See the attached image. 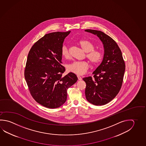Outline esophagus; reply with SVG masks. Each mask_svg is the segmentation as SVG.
<instances>
[{
	"mask_svg": "<svg viewBox=\"0 0 146 146\" xmlns=\"http://www.w3.org/2000/svg\"><path fill=\"white\" fill-rule=\"evenodd\" d=\"M77 77H78V79L79 80H81L82 79V78L80 77V76H79V75H78V76H77Z\"/></svg>",
	"mask_w": 146,
	"mask_h": 146,
	"instance_id": "obj_1",
	"label": "esophagus"
}]
</instances>
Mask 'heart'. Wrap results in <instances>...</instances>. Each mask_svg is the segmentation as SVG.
Segmentation results:
<instances>
[{"instance_id":"b5f03b06","label":"heart","mask_w":146,"mask_h":146,"mask_svg":"<svg viewBox=\"0 0 146 146\" xmlns=\"http://www.w3.org/2000/svg\"><path fill=\"white\" fill-rule=\"evenodd\" d=\"M79 44L86 53V57L93 65H97L102 59L101 51L95 50V46L88 40H81ZM61 55L65 58H70L69 48L66 45H64L61 48ZM89 68V63L87 61H74L67 66V70L75 74L81 75L85 74Z\"/></svg>"}]
</instances>
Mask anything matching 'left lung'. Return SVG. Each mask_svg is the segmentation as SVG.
Masks as SVG:
<instances>
[{
    "label": "left lung",
    "instance_id": "8db88e82",
    "mask_svg": "<svg viewBox=\"0 0 146 146\" xmlns=\"http://www.w3.org/2000/svg\"><path fill=\"white\" fill-rule=\"evenodd\" d=\"M85 31L96 35L104 44V58L93 72L94 78H83L86 84L85 94L87 100L94 105L102 106L111 101L119 92L125 74V61L119 46L110 36L95 30Z\"/></svg>",
    "mask_w": 146,
    "mask_h": 146
}]
</instances>
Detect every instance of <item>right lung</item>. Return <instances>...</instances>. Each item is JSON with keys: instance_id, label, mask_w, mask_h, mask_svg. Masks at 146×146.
Segmentation results:
<instances>
[{"instance_id": "obj_1", "label": "right lung", "mask_w": 146, "mask_h": 146, "mask_svg": "<svg viewBox=\"0 0 146 146\" xmlns=\"http://www.w3.org/2000/svg\"><path fill=\"white\" fill-rule=\"evenodd\" d=\"M55 32L45 35L30 49L24 72L30 93L37 103L49 109L62 106L67 99V91L78 80L77 76L65 71L62 65L61 48L70 33Z\"/></svg>"}]
</instances>
